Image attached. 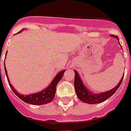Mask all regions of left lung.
<instances>
[{
    "label": "left lung",
    "instance_id": "left-lung-1",
    "mask_svg": "<svg viewBox=\"0 0 131 131\" xmlns=\"http://www.w3.org/2000/svg\"><path fill=\"white\" fill-rule=\"evenodd\" d=\"M111 36L117 38L119 40V38L117 36H115V35H111ZM75 78H74V86H75V91L76 93L77 96L81 101L85 102L87 104H98L101 103L102 102L106 100L108 98H109L110 97L112 96L114 94L115 91H116L119 86L121 84L122 80H123L124 76L121 79V80L119 81L118 84L115 86L113 89H112L110 91H108L106 92L100 93H93L91 92V91L86 89V86H84L83 82L82 81L80 77L79 76V74L75 70Z\"/></svg>",
    "mask_w": 131,
    "mask_h": 131
}]
</instances>
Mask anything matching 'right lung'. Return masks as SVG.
I'll use <instances>...</instances> for the list:
<instances>
[{"label": "right lung", "instance_id": "right-lung-1", "mask_svg": "<svg viewBox=\"0 0 131 131\" xmlns=\"http://www.w3.org/2000/svg\"><path fill=\"white\" fill-rule=\"evenodd\" d=\"M23 29H22L21 31H23ZM20 32V31H19L18 33ZM5 71L6 76L7 78L8 82H9L10 87L12 89L14 93L19 98L25 102H26V103L30 104H34V105H42V104L49 103V102H51L53 100L55 94H56L57 84H58L60 80H61L62 76H63L64 73L65 71V70H63V71H61L60 72H59L56 75V76L55 77L54 79L53 80L51 83L48 86V87L46 88L45 89L42 90L40 92L34 93V94L27 95H21L17 92L15 90L14 88L13 87L12 85L10 84L9 78H8L6 68H5Z\"/></svg>", "mask_w": 131, "mask_h": 131}]
</instances>
